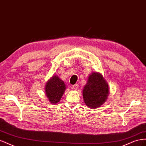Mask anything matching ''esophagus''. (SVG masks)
I'll return each mask as SVG.
<instances>
[{"label": "esophagus", "mask_w": 146, "mask_h": 146, "mask_svg": "<svg viewBox=\"0 0 146 146\" xmlns=\"http://www.w3.org/2000/svg\"><path fill=\"white\" fill-rule=\"evenodd\" d=\"M72 88L74 90H77L78 88V84H76V85H72Z\"/></svg>", "instance_id": "34e87169"}]
</instances>
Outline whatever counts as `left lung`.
<instances>
[{"label":"left lung","mask_w":146,"mask_h":146,"mask_svg":"<svg viewBox=\"0 0 146 146\" xmlns=\"http://www.w3.org/2000/svg\"><path fill=\"white\" fill-rule=\"evenodd\" d=\"M108 93V85L102 75L99 72L91 73L83 90L86 105L90 108L99 107L107 100Z\"/></svg>","instance_id":"obj_1"}]
</instances>
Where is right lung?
<instances>
[{
    "label": "right lung",
    "instance_id": "right-lung-1",
    "mask_svg": "<svg viewBox=\"0 0 146 146\" xmlns=\"http://www.w3.org/2000/svg\"><path fill=\"white\" fill-rule=\"evenodd\" d=\"M64 82L57 76H52L45 86L46 95L52 104L59 102L66 90Z\"/></svg>",
    "mask_w": 146,
    "mask_h": 146
}]
</instances>
